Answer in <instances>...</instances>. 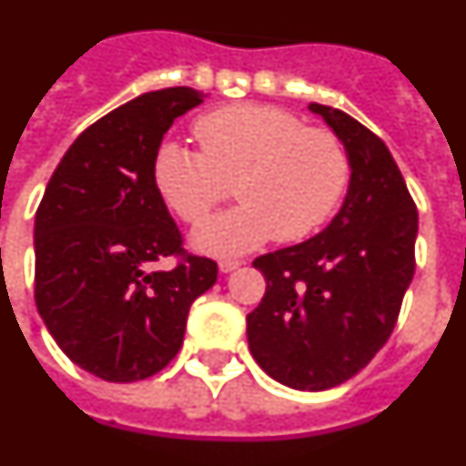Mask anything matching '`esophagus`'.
Wrapping results in <instances>:
<instances>
[{
    "instance_id": "34e87169",
    "label": "esophagus",
    "mask_w": 466,
    "mask_h": 466,
    "mask_svg": "<svg viewBox=\"0 0 466 466\" xmlns=\"http://www.w3.org/2000/svg\"><path fill=\"white\" fill-rule=\"evenodd\" d=\"M241 260H232V258H225V260H220V272H234L237 268H241Z\"/></svg>"
}]
</instances>
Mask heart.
I'll return each instance as SVG.
<instances>
[{"mask_svg":"<svg viewBox=\"0 0 466 466\" xmlns=\"http://www.w3.org/2000/svg\"><path fill=\"white\" fill-rule=\"evenodd\" d=\"M201 151L166 142L156 151L154 182L166 206L198 225L238 182L242 203L198 227L191 244L210 256L248 253L269 239L303 241L331 220L350 182L341 137L308 127L291 111L234 104L194 123Z\"/></svg>","mask_w":466,"mask_h":466,"instance_id":"1","label":"heart"}]
</instances>
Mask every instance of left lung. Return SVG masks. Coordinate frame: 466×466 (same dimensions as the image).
<instances>
[{
	"label": "left lung",
	"mask_w": 466,
	"mask_h": 466,
	"mask_svg": "<svg viewBox=\"0 0 466 466\" xmlns=\"http://www.w3.org/2000/svg\"><path fill=\"white\" fill-rule=\"evenodd\" d=\"M350 158L341 210L303 244L253 260L265 296L246 318L256 362L299 390H327L389 341L414 275L417 206L386 144L339 108L310 104Z\"/></svg>",
	"instance_id": "left-lung-1"
}]
</instances>
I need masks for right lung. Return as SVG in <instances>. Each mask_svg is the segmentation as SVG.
Instances as JSON below:
<instances>
[{
  "instance_id": "1",
  "label": "right lung",
  "mask_w": 466,
  "mask_h": 466,
  "mask_svg": "<svg viewBox=\"0 0 466 466\" xmlns=\"http://www.w3.org/2000/svg\"><path fill=\"white\" fill-rule=\"evenodd\" d=\"M191 87L147 92L70 144L35 215V303L58 348L104 381L154 377L177 355L191 303L218 263L182 248L154 182L175 118L198 106ZM175 255L173 270H154Z\"/></svg>"
}]
</instances>
